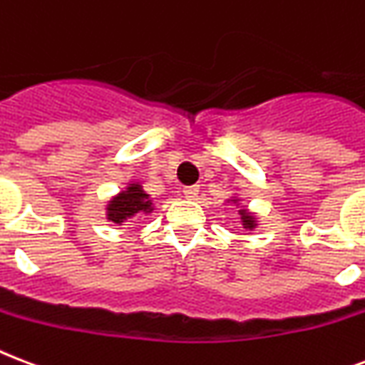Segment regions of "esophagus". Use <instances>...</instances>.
Instances as JSON below:
<instances>
[{
  "label": "esophagus",
  "instance_id": "34e87169",
  "mask_svg": "<svg viewBox=\"0 0 365 365\" xmlns=\"http://www.w3.org/2000/svg\"><path fill=\"white\" fill-rule=\"evenodd\" d=\"M183 193H185V197H187V199L195 201V199L199 197V185H189V187L183 189Z\"/></svg>",
  "mask_w": 365,
  "mask_h": 365
}]
</instances>
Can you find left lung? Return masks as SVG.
Returning <instances> with one entry per match:
<instances>
[{"label": "left lung", "instance_id": "left-lung-1", "mask_svg": "<svg viewBox=\"0 0 365 365\" xmlns=\"http://www.w3.org/2000/svg\"><path fill=\"white\" fill-rule=\"evenodd\" d=\"M232 202L239 205V199L233 197ZM239 216H241V224H243L245 230H255V227H257V218H255V214H250L247 208H239Z\"/></svg>", "mask_w": 365, "mask_h": 365}]
</instances>
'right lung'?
<instances>
[{
	"mask_svg": "<svg viewBox=\"0 0 365 365\" xmlns=\"http://www.w3.org/2000/svg\"><path fill=\"white\" fill-rule=\"evenodd\" d=\"M155 208H153L151 197L143 191V187L138 182H132L128 183V187L124 191L113 197V201H108L107 220L122 226V222H128L135 214H149Z\"/></svg>",
	"mask_w": 365,
	"mask_h": 365,
	"instance_id": "add662e5",
	"label": "right lung"
}]
</instances>
